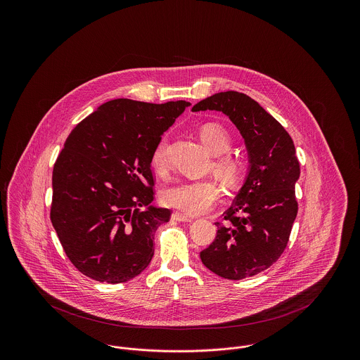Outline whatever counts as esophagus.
<instances>
[{
  "label": "esophagus",
  "instance_id": "1",
  "mask_svg": "<svg viewBox=\"0 0 360 360\" xmlns=\"http://www.w3.org/2000/svg\"><path fill=\"white\" fill-rule=\"evenodd\" d=\"M172 220L179 221V223H191L194 219L190 217L188 214H184V213H179V212H174L172 213Z\"/></svg>",
  "mask_w": 360,
  "mask_h": 360
}]
</instances>
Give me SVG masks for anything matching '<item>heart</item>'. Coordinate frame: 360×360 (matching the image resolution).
Segmentation results:
<instances>
[{"instance_id":"obj_1","label":"heart","mask_w":360,"mask_h":360,"mask_svg":"<svg viewBox=\"0 0 360 360\" xmlns=\"http://www.w3.org/2000/svg\"><path fill=\"white\" fill-rule=\"evenodd\" d=\"M200 139L206 150L214 156V169L223 178L228 181H235L240 172L239 162L226 154L231 148L232 139L228 131L214 122H209L200 128ZM167 139L162 137L151 155V165L155 172H165L169 167L167 154ZM220 197V190L213 181H191L181 182L174 186L165 188L162 193V201L167 206L179 209L188 214H202L212 209L217 198Z\"/></svg>"}]
</instances>
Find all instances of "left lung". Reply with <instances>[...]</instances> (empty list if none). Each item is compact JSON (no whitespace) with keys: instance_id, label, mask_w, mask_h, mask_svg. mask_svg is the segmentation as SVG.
Listing matches in <instances>:
<instances>
[{"instance_id":"obj_1","label":"left lung","mask_w":360,"mask_h":360,"mask_svg":"<svg viewBox=\"0 0 360 360\" xmlns=\"http://www.w3.org/2000/svg\"><path fill=\"white\" fill-rule=\"evenodd\" d=\"M191 110H216L229 117L248 156L243 186L224 214L226 223H216L217 236L201 251V260L225 279L259 274L282 255L297 217L300 163L294 143L270 113L239 91L216 93Z\"/></svg>"}]
</instances>
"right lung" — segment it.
I'll return each mask as SVG.
<instances>
[{"instance_id":"add662e5","label":"right lung","mask_w":360,"mask_h":360,"mask_svg":"<svg viewBox=\"0 0 360 360\" xmlns=\"http://www.w3.org/2000/svg\"><path fill=\"white\" fill-rule=\"evenodd\" d=\"M188 106L117 98L70 132L52 172L51 223L82 274L115 285L150 264L155 232L172 216L153 204L151 155Z\"/></svg>"}]
</instances>
